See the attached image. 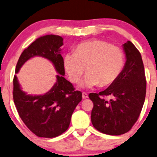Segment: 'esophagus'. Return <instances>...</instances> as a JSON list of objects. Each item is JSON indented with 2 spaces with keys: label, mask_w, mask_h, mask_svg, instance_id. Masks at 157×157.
Segmentation results:
<instances>
[{
  "label": "esophagus",
  "mask_w": 157,
  "mask_h": 157,
  "mask_svg": "<svg viewBox=\"0 0 157 157\" xmlns=\"http://www.w3.org/2000/svg\"><path fill=\"white\" fill-rule=\"evenodd\" d=\"M82 98H83V99L87 98H88V94H87V93H85V92H83V93H82Z\"/></svg>",
  "instance_id": "esophagus-1"
}]
</instances>
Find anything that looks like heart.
Here are the masks:
<instances>
[{"label":"heart","mask_w":157,"mask_h":157,"mask_svg":"<svg viewBox=\"0 0 157 157\" xmlns=\"http://www.w3.org/2000/svg\"><path fill=\"white\" fill-rule=\"evenodd\" d=\"M124 64V53L120 48L100 40L77 45L75 53L65 56L64 66L72 82H78L86 69L88 72L81 86H108L117 80Z\"/></svg>","instance_id":"1"}]
</instances>
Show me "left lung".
Returning <instances> with one entry per match:
<instances>
[{"label":"left lung","mask_w":157,"mask_h":157,"mask_svg":"<svg viewBox=\"0 0 157 157\" xmlns=\"http://www.w3.org/2000/svg\"><path fill=\"white\" fill-rule=\"evenodd\" d=\"M126 62L117 80L106 90L90 93L93 103L91 122L102 133H126L138 120L145 101L146 80L141 55L130 42L123 44ZM110 95L108 100L105 97Z\"/></svg>","instance_id":"obj_1"}]
</instances>
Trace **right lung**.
Wrapping results in <instances>:
<instances>
[{
    "mask_svg": "<svg viewBox=\"0 0 157 157\" xmlns=\"http://www.w3.org/2000/svg\"><path fill=\"white\" fill-rule=\"evenodd\" d=\"M63 38L47 35L35 40L19 57L15 73L34 56H41L52 62L56 82L44 95L31 96L21 89L17 77L13 80V98L19 117L25 125L37 136L55 138L68 129L75 109L82 100V93L75 90L72 83L64 78V59L61 55Z\"/></svg>",
    "mask_w": 157,
    "mask_h": 157,
    "instance_id": "add662e5",
    "label": "right lung"
}]
</instances>
